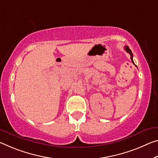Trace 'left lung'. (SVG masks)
<instances>
[{
    "instance_id": "obj_1",
    "label": "left lung",
    "mask_w": 158,
    "mask_h": 158,
    "mask_svg": "<svg viewBox=\"0 0 158 158\" xmlns=\"http://www.w3.org/2000/svg\"><path fill=\"white\" fill-rule=\"evenodd\" d=\"M124 49H125V51H126L127 52H129V53L130 54V56H131V61H132V62H133V63H134V61H133V54H132L131 51L129 49V48L128 46H127L124 47ZM135 65H136V64H135Z\"/></svg>"
}]
</instances>
